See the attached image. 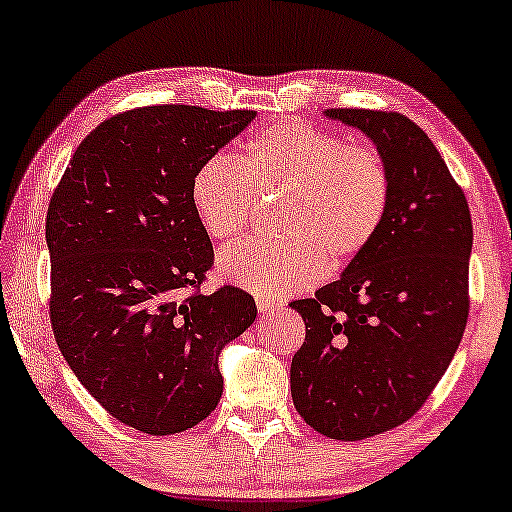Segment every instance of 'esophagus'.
<instances>
[{
    "mask_svg": "<svg viewBox=\"0 0 512 512\" xmlns=\"http://www.w3.org/2000/svg\"><path fill=\"white\" fill-rule=\"evenodd\" d=\"M280 307H282L280 300L269 298V296H257V310H259V314H271L275 310H280Z\"/></svg>",
    "mask_w": 512,
    "mask_h": 512,
    "instance_id": "34e87169",
    "label": "esophagus"
}]
</instances>
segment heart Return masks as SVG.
<instances>
[{"instance_id":"1","label":"heart","mask_w":512,"mask_h":512,"mask_svg":"<svg viewBox=\"0 0 512 512\" xmlns=\"http://www.w3.org/2000/svg\"><path fill=\"white\" fill-rule=\"evenodd\" d=\"M278 237L239 243L218 257L223 278L262 296L312 287L360 257L387 221L392 170L371 145L285 120L243 143L237 161L214 154L191 180V202L214 241L253 223L257 198H280Z\"/></svg>"}]
</instances>
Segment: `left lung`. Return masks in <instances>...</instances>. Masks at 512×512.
Wrapping results in <instances>:
<instances>
[{
    "label": "left lung",
    "mask_w": 512,
    "mask_h": 512,
    "mask_svg": "<svg viewBox=\"0 0 512 512\" xmlns=\"http://www.w3.org/2000/svg\"><path fill=\"white\" fill-rule=\"evenodd\" d=\"M369 136L392 170L378 239L342 278L289 303L305 321L291 399L307 426L355 442L392 431L426 403L469 314L472 216L424 129L396 111L328 109Z\"/></svg>",
    "instance_id": "8db88e82"
}]
</instances>
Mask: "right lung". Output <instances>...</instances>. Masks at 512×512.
<instances>
[{
    "instance_id": "obj_1",
    "label": "right lung",
    "mask_w": 512,
    "mask_h": 512,
    "mask_svg": "<svg viewBox=\"0 0 512 512\" xmlns=\"http://www.w3.org/2000/svg\"><path fill=\"white\" fill-rule=\"evenodd\" d=\"M255 116L123 111L79 143L52 193L54 339L88 394L141 433H182L212 415L221 348L257 316L239 287L200 294L214 248L191 202L198 166Z\"/></svg>"
}]
</instances>
